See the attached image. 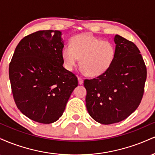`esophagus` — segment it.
Masks as SVG:
<instances>
[{
  "label": "esophagus",
  "mask_w": 155,
  "mask_h": 155,
  "mask_svg": "<svg viewBox=\"0 0 155 155\" xmlns=\"http://www.w3.org/2000/svg\"><path fill=\"white\" fill-rule=\"evenodd\" d=\"M78 80H79V84H83V79H81V77H79V76H78Z\"/></svg>",
  "instance_id": "34e87169"
}]
</instances>
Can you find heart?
Wrapping results in <instances>:
<instances>
[{
	"instance_id": "b5f03b06",
	"label": "heart",
	"mask_w": 155,
	"mask_h": 155,
	"mask_svg": "<svg viewBox=\"0 0 155 155\" xmlns=\"http://www.w3.org/2000/svg\"><path fill=\"white\" fill-rule=\"evenodd\" d=\"M114 54L113 44L90 33L76 35L71 40L70 46L62 49V58L67 70H74L80 59L81 71L91 76L106 72L113 63Z\"/></svg>"
}]
</instances>
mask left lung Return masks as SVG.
Returning a JSON list of instances; mask_svg holds the SVG:
<instances>
[{"mask_svg": "<svg viewBox=\"0 0 155 155\" xmlns=\"http://www.w3.org/2000/svg\"><path fill=\"white\" fill-rule=\"evenodd\" d=\"M116 49L109 68L95 79H84L89 114L104 124L127 118L138 107L144 92L147 67L134 43L116 35Z\"/></svg>", "mask_w": 155, "mask_h": 155, "instance_id": "left-lung-1", "label": "left lung"}]
</instances>
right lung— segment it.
<instances>
[{"instance_id":"add662e5","label":"right lung","mask_w":155,"mask_h":155,"mask_svg":"<svg viewBox=\"0 0 155 155\" xmlns=\"http://www.w3.org/2000/svg\"><path fill=\"white\" fill-rule=\"evenodd\" d=\"M60 31H39L24 37L9 64V79L18 109L35 122L50 124L63 115L78 79L64 68Z\"/></svg>"}]
</instances>
